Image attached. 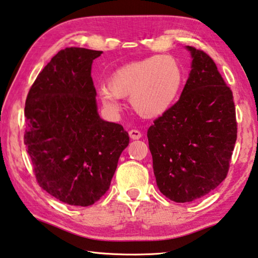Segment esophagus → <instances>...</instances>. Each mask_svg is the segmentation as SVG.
<instances>
[{
  "label": "esophagus",
  "mask_w": 258,
  "mask_h": 258,
  "mask_svg": "<svg viewBox=\"0 0 258 258\" xmlns=\"http://www.w3.org/2000/svg\"><path fill=\"white\" fill-rule=\"evenodd\" d=\"M129 136L132 139H139L142 137V133L139 132V130H136V129H132L129 132Z\"/></svg>",
  "instance_id": "34e87169"
}]
</instances>
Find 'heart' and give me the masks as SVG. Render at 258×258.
Here are the masks:
<instances>
[{"label": "heart", "mask_w": 258, "mask_h": 258, "mask_svg": "<svg viewBox=\"0 0 258 258\" xmlns=\"http://www.w3.org/2000/svg\"><path fill=\"white\" fill-rule=\"evenodd\" d=\"M183 84L179 62L170 56H152L114 71L108 86L99 89L104 105L117 109L129 98L134 111L146 119L163 115L175 104Z\"/></svg>", "instance_id": "1"}]
</instances>
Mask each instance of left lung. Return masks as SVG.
<instances>
[{"mask_svg": "<svg viewBox=\"0 0 258 258\" xmlns=\"http://www.w3.org/2000/svg\"><path fill=\"white\" fill-rule=\"evenodd\" d=\"M180 98L147 130L157 185L175 202H191L226 178L236 141L233 95L208 54L193 46Z\"/></svg>", "mask_w": 258, "mask_h": 258, "instance_id": "1", "label": "left lung"}]
</instances>
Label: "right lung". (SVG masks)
<instances>
[{
  "mask_svg": "<svg viewBox=\"0 0 258 258\" xmlns=\"http://www.w3.org/2000/svg\"><path fill=\"white\" fill-rule=\"evenodd\" d=\"M103 53L66 48L37 75L25 104L24 143L40 186L71 206L94 205L129 144L123 126L100 119L91 78Z\"/></svg>",
  "mask_w": 258,
  "mask_h": 258,
  "instance_id": "right-lung-1",
  "label": "right lung"
}]
</instances>
